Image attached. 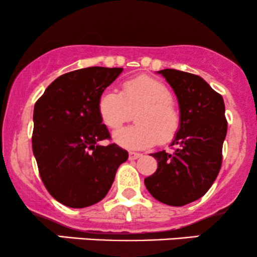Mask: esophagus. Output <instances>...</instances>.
Segmentation results:
<instances>
[{
	"instance_id": "esophagus-1",
	"label": "esophagus",
	"mask_w": 257,
	"mask_h": 257,
	"mask_svg": "<svg viewBox=\"0 0 257 257\" xmlns=\"http://www.w3.org/2000/svg\"><path fill=\"white\" fill-rule=\"evenodd\" d=\"M141 153H138V152H129V159H131V161H134V159H138V158H140L141 157Z\"/></svg>"
}]
</instances>
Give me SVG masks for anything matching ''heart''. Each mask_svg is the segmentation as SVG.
Returning a JSON list of instances; mask_svg holds the SVG:
<instances>
[{"instance_id":"obj_1","label":"heart","mask_w":257,"mask_h":257,"mask_svg":"<svg viewBox=\"0 0 257 257\" xmlns=\"http://www.w3.org/2000/svg\"><path fill=\"white\" fill-rule=\"evenodd\" d=\"M135 114L137 125L113 134L117 145L126 150H146L158 144H169L181 129V113L173 94L163 82L147 75L123 82L122 90L106 88L98 99L99 116L110 129H118Z\"/></svg>"}]
</instances>
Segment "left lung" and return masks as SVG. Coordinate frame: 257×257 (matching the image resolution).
Segmentation results:
<instances>
[{
	"label": "left lung",
	"mask_w": 257,
	"mask_h": 257,
	"mask_svg": "<svg viewBox=\"0 0 257 257\" xmlns=\"http://www.w3.org/2000/svg\"><path fill=\"white\" fill-rule=\"evenodd\" d=\"M159 73L178 96L181 129L172 144L173 153L151 155L158 168L145 179V186L159 202L182 206L204 196L220 172L227 133L225 102L199 76L174 69Z\"/></svg>",
	"instance_id": "obj_1"
}]
</instances>
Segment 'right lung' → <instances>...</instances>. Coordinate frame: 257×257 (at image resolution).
Here are the masks:
<instances>
[{
	"label": "right lung",
	"mask_w": 257,
	"mask_h": 257,
	"mask_svg": "<svg viewBox=\"0 0 257 257\" xmlns=\"http://www.w3.org/2000/svg\"><path fill=\"white\" fill-rule=\"evenodd\" d=\"M122 67H85L61 75L37 100L32 151L44 187L70 208L95 204L107 194L128 152L111 140L98 112L100 93Z\"/></svg>",
	"instance_id": "1"
}]
</instances>
